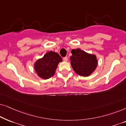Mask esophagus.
Masks as SVG:
<instances>
[{
  "label": "esophagus",
  "instance_id": "1",
  "mask_svg": "<svg viewBox=\"0 0 126 126\" xmlns=\"http://www.w3.org/2000/svg\"><path fill=\"white\" fill-rule=\"evenodd\" d=\"M68 57H65L63 58V60L65 62L68 61Z\"/></svg>",
  "mask_w": 126,
  "mask_h": 126
}]
</instances>
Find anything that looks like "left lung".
<instances>
[{"label": "left lung", "mask_w": 126, "mask_h": 126, "mask_svg": "<svg viewBox=\"0 0 126 126\" xmlns=\"http://www.w3.org/2000/svg\"><path fill=\"white\" fill-rule=\"evenodd\" d=\"M71 53L70 63L74 71L84 77L92 75L98 64L96 55L87 53L80 49H72Z\"/></svg>", "instance_id": "8db88e82"}]
</instances>
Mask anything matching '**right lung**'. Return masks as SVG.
I'll use <instances>...</instances> for the list:
<instances>
[{
  "label": "right lung",
  "mask_w": 126,
  "mask_h": 126,
  "mask_svg": "<svg viewBox=\"0 0 126 126\" xmlns=\"http://www.w3.org/2000/svg\"><path fill=\"white\" fill-rule=\"evenodd\" d=\"M63 59L57 53L50 51L34 63V69L40 78L46 80L53 76Z\"/></svg>",
  "instance_id": "1"
}]
</instances>
